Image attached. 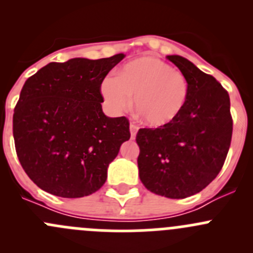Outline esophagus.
Instances as JSON below:
<instances>
[{"label":"esophagus","instance_id":"34e87169","mask_svg":"<svg viewBox=\"0 0 253 253\" xmlns=\"http://www.w3.org/2000/svg\"><path fill=\"white\" fill-rule=\"evenodd\" d=\"M129 129H131V137L132 139L136 138V134H137V131H138V126L134 124H131V126H129Z\"/></svg>","mask_w":253,"mask_h":253}]
</instances>
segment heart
<instances>
[{"label":"heart","instance_id":"1","mask_svg":"<svg viewBox=\"0 0 253 253\" xmlns=\"http://www.w3.org/2000/svg\"><path fill=\"white\" fill-rule=\"evenodd\" d=\"M190 86L185 76L169 63L152 56L127 62L114 78L101 82L100 94L109 110L121 114L134 106L147 125L164 127L172 124L185 109Z\"/></svg>","mask_w":253,"mask_h":253}]
</instances>
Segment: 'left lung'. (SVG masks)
Masks as SVG:
<instances>
[{"label":"left lung","instance_id":"8db88e82","mask_svg":"<svg viewBox=\"0 0 253 253\" xmlns=\"http://www.w3.org/2000/svg\"><path fill=\"white\" fill-rule=\"evenodd\" d=\"M167 58L187 79V103L172 124L139 129L137 163L147 190L180 200L201 192L219 174L230 148L233 119L228 91L213 76L182 56Z\"/></svg>","mask_w":253,"mask_h":253}]
</instances>
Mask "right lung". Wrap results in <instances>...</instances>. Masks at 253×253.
Returning a JSON list of instances; mask_svg holds the SVG:
<instances>
[{
    "label": "right lung",
    "instance_id": "obj_1",
    "mask_svg": "<svg viewBox=\"0 0 253 253\" xmlns=\"http://www.w3.org/2000/svg\"><path fill=\"white\" fill-rule=\"evenodd\" d=\"M125 57L51 62L27 79L13 115L20 165L51 195L79 198L105 183L109 164L128 141L125 116L103 112L101 82Z\"/></svg>",
    "mask_w": 253,
    "mask_h": 253
}]
</instances>
